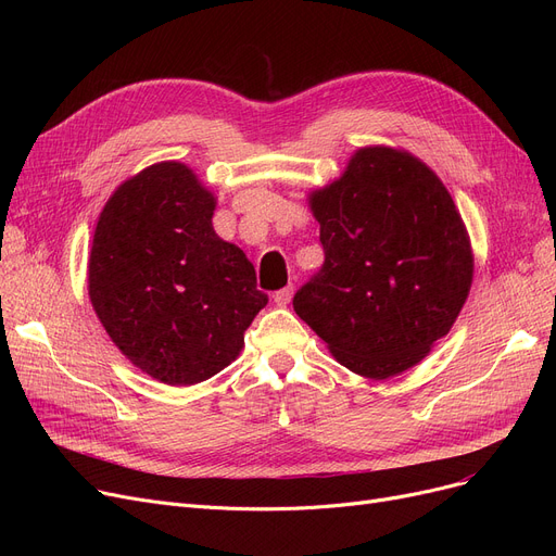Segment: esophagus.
<instances>
[{
	"label": "esophagus",
	"instance_id": "obj_1",
	"mask_svg": "<svg viewBox=\"0 0 556 556\" xmlns=\"http://www.w3.org/2000/svg\"><path fill=\"white\" fill-rule=\"evenodd\" d=\"M293 283H288V286H283V288H279L277 293L273 295V300H275V304L277 306H286L288 302H290V298H293Z\"/></svg>",
	"mask_w": 556,
	"mask_h": 556
}]
</instances>
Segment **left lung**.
<instances>
[{
    "instance_id": "1",
    "label": "left lung",
    "mask_w": 556,
    "mask_h": 556,
    "mask_svg": "<svg viewBox=\"0 0 556 556\" xmlns=\"http://www.w3.org/2000/svg\"><path fill=\"white\" fill-rule=\"evenodd\" d=\"M325 263L295 313L340 365L383 381L417 365L459 315L473 279L466 227L442 180L410 153L361 149L311 195Z\"/></svg>"
}]
</instances>
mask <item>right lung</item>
Listing matches in <instances>:
<instances>
[{
    "label": "right lung",
    "instance_id": "add662e5",
    "mask_svg": "<svg viewBox=\"0 0 556 556\" xmlns=\"http://www.w3.org/2000/svg\"><path fill=\"white\" fill-rule=\"evenodd\" d=\"M216 200L162 162L112 193L90 252V300L112 342L166 386L207 381L239 356L268 304L241 248L212 227Z\"/></svg>",
    "mask_w": 556,
    "mask_h": 556
}]
</instances>
